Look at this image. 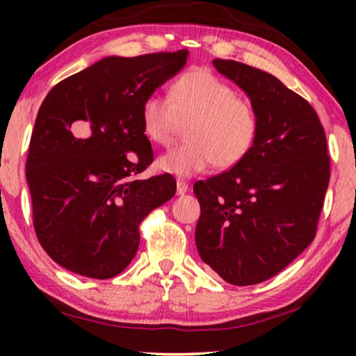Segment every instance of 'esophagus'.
Instances as JSON below:
<instances>
[{
	"label": "esophagus",
	"mask_w": 356,
	"mask_h": 356,
	"mask_svg": "<svg viewBox=\"0 0 356 356\" xmlns=\"http://www.w3.org/2000/svg\"><path fill=\"white\" fill-rule=\"evenodd\" d=\"M188 191V184L184 180H177V195H185Z\"/></svg>",
	"instance_id": "1"
}]
</instances>
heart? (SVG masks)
I'll use <instances>...</instances> for the list:
<instances>
[{
  "mask_svg": "<svg viewBox=\"0 0 356 356\" xmlns=\"http://www.w3.org/2000/svg\"><path fill=\"white\" fill-rule=\"evenodd\" d=\"M141 129L159 146L174 141L180 124H190L186 141L156 160L161 172L191 177L215 163L226 170L240 163L257 136V116L236 89L204 69L180 75L171 84L170 100L149 95L143 102Z\"/></svg>",
  "mask_w": 356,
  "mask_h": 356,
  "instance_id": "1",
  "label": "heart"
}]
</instances>
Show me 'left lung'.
Segmentation results:
<instances>
[{
    "label": "left lung",
    "instance_id": "obj_1",
    "mask_svg": "<svg viewBox=\"0 0 356 356\" xmlns=\"http://www.w3.org/2000/svg\"><path fill=\"white\" fill-rule=\"evenodd\" d=\"M213 65L246 94L259 129L240 163L193 186L196 248L229 284H259L316 237L330 182L327 138L314 108L272 74L232 59Z\"/></svg>",
    "mask_w": 356,
    "mask_h": 356
}]
</instances>
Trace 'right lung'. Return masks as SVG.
Here are the masks:
<instances>
[{
  "mask_svg": "<svg viewBox=\"0 0 356 356\" xmlns=\"http://www.w3.org/2000/svg\"><path fill=\"white\" fill-rule=\"evenodd\" d=\"M188 50L106 56L65 78L39 108L26 180L34 229L53 261L76 275H119L140 246L138 226L170 201V174L135 180L152 163L143 102L185 67Z\"/></svg>",
  "mask_w": 356,
  "mask_h": 356,
  "instance_id": "right-lung-1",
  "label": "right lung"
}]
</instances>
